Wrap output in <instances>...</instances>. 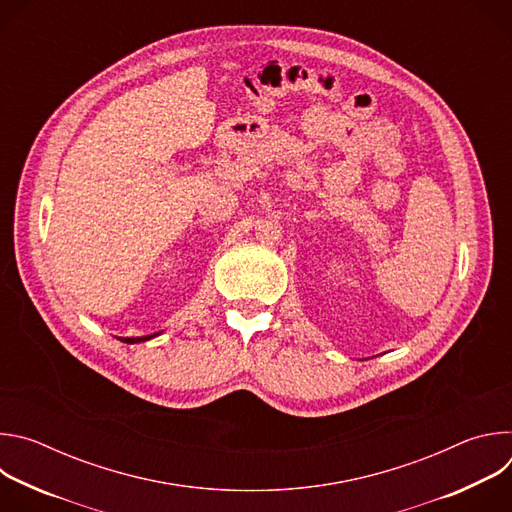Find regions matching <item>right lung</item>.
<instances>
[{"mask_svg":"<svg viewBox=\"0 0 512 512\" xmlns=\"http://www.w3.org/2000/svg\"><path fill=\"white\" fill-rule=\"evenodd\" d=\"M162 332H156V334H148V336H127V338H119L121 342H125V344H137V342H145V340H152V338H156V336H160Z\"/></svg>","mask_w":512,"mask_h":512,"instance_id":"add662e5","label":"right lung"}]
</instances>
